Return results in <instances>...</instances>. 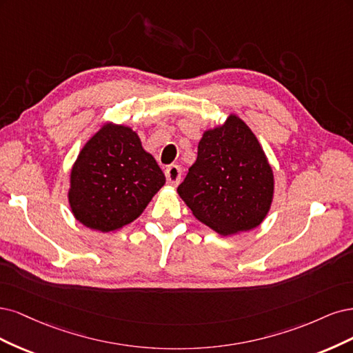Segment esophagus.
Here are the masks:
<instances>
[{
    "label": "esophagus",
    "mask_w": 353,
    "mask_h": 353,
    "mask_svg": "<svg viewBox=\"0 0 353 353\" xmlns=\"http://www.w3.org/2000/svg\"><path fill=\"white\" fill-rule=\"evenodd\" d=\"M165 177H167V183L172 185V186H176L179 181H180V177H181V170L179 165H170L167 170H165Z\"/></svg>",
    "instance_id": "1"
}]
</instances>
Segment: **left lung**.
Masks as SVG:
<instances>
[{"label":"left lung","mask_w":353,"mask_h":353,"mask_svg":"<svg viewBox=\"0 0 353 353\" xmlns=\"http://www.w3.org/2000/svg\"><path fill=\"white\" fill-rule=\"evenodd\" d=\"M272 190V170L263 148L236 116L203 133L196 161L177 188L193 215L224 236L259 225Z\"/></svg>","instance_id":"1"}]
</instances>
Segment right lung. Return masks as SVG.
<instances>
[{
  "label": "right lung",
  "mask_w": 353,
  "mask_h": 353,
  "mask_svg": "<svg viewBox=\"0 0 353 353\" xmlns=\"http://www.w3.org/2000/svg\"><path fill=\"white\" fill-rule=\"evenodd\" d=\"M165 176L132 129L105 124L83 146L72 168L69 202L74 217L99 232L136 220Z\"/></svg>",
  "instance_id": "1"
}]
</instances>
